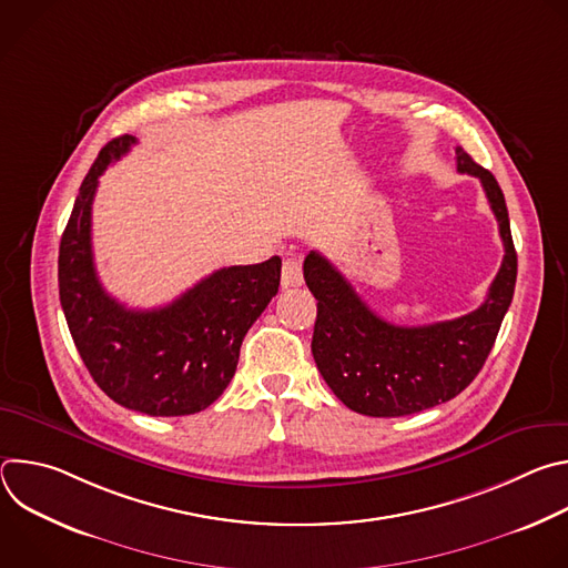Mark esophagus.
<instances>
[{"mask_svg": "<svg viewBox=\"0 0 568 568\" xmlns=\"http://www.w3.org/2000/svg\"><path fill=\"white\" fill-rule=\"evenodd\" d=\"M303 283V270L301 261L296 256H290L283 261V274H281V285L287 287H298Z\"/></svg>", "mask_w": 568, "mask_h": 568, "instance_id": "esophagus-1", "label": "esophagus"}]
</instances>
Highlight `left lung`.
<instances>
[{
  "label": "left lung",
  "instance_id": "1",
  "mask_svg": "<svg viewBox=\"0 0 568 568\" xmlns=\"http://www.w3.org/2000/svg\"><path fill=\"white\" fill-rule=\"evenodd\" d=\"M456 169L478 178L506 252L488 298L474 312L429 326H395L357 296L328 258L305 256L303 276L316 298L312 355L333 393L357 414L397 418L456 397L488 359L513 303L517 252L504 191L463 148H456Z\"/></svg>",
  "mask_w": 568,
  "mask_h": 568
}]
</instances>
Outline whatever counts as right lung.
<instances>
[{"instance_id":"right-lung-1","label":"right lung","mask_w":568,"mask_h":568,"mask_svg":"<svg viewBox=\"0 0 568 568\" xmlns=\"http://www.w3.org/2000/svg\"><path fill=\"white\" fill-rule=\"evenodd\" d=\"M136 139H112L80 184L58 256L60 303L73 344L101 390L145 416H191L229 386L240 346L276 296L281 258L222 267L154 310L110 296L94 267L92 204L99 178Z\"/></svg>"}]
</instances>
